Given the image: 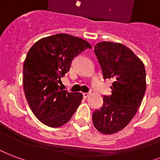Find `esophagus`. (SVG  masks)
I'll return each instance as SVG.
<instances>
[{
  "instance_id": "esophagus-1",
  "label": "esophagus",
  "mask_w": 160,
  "mask_h": 160,
  "mask_svg": "<svg viewBox=\"0 0 160 160\" xmlns=\"http://www.w3.org/2000/svg\"><path fill=\"white\" fill-rule=\"evenodd\" d=\"M82 95H83V98H88V96H89V93H82Z\"/></svg>"
}]
</instances>
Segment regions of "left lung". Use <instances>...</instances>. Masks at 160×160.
Listing matches in <instances>:
<instances>
[{
    "mask_svg": "<svg viewBox=\"0 0 160 160\" xmlns=\"http://www.w3.org/2000/svg\"><path fill=\"white\" fill-rule=\"evenodd\" d=\"M104 78L114 80L111 95L93 113V126L99 132L114 134L134 117L146 91V71L132 50L120 43L103 41L94 46Z\"/></svg>",
    "mask_w": 160,
    "mask_h": 160,
    "instance_id": "8db88e82",
    "label": "left lung"
}]
</instances>
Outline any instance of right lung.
Instances as JSON below:
<instances>
[{"label":"right lung","mask_w":160,"mask_h":160,"mask_svg":"<svg viewBox=\"0 0 160 160\" xmlns=\"http://www.w3.org/2000/svg\"><path fill=\"white\" fill-rule=\"evenodd\" d=\"M88 48L92 46L84 39L57 33L39 39L28 50L23 64V90L30 109L43 124L62 127L79 106L82 94L68 93L59 84L73 58Z\"/></svg>","instance_id":"add662e5"}]
</instances>
